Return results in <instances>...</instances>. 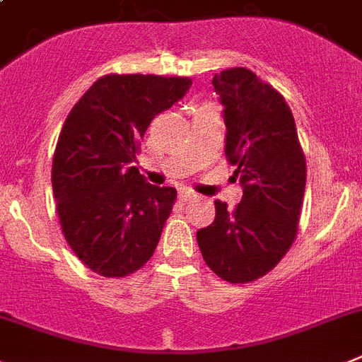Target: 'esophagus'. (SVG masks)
Segmentation results:
<instances>
[{
	"mask_svg": "<svg viewBox=\"0 0 362 362\" xmlns=\"http://www.w3.org/2000/svg\"><path fill=\"white\" fill-rule=\"evenodd\" d=\"M197 195L194 194V192L190 190H179V199L183 201V203H188V201H192V199H195Z\"/></svg>",
	"mask_w": 362,
	"mask_h": 362,
	"instance_id": "obj_1",
	"label": "esophagus"
}]
</instances>
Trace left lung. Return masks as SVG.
I'll return each mask as SVG.
<instances>
[{"label":"left lung","instance_id":"1","mask_svg":"<svg viewBox=\"0 0 362 362\" xmlns=\"http://www.w3.org/2000/svg\"><path fill=\"white\" fill-rule=\"evenodd\" d=\"M211 84L224 105V152L244 194L233 211L215 201V221L197 231V244L217 276L247 284L293 246L307 167L294 116L276 89L246 68L217 73Z\"/></svg>","mask_w":362,"mask_h":362}]
</instances>
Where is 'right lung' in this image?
<instances>
[{
  "instance_id": "obj_1",
  "label": "right lung",
  "mask_w": 362,
  "mask_h": 362,
  "mask_svg": "<svg viewBox=\"0 0 362 362\" xmlns=\"http://www.w3.org/2000/svg\"><path fill=\"white\" fill-rule=\"evenodd\" d=\"M188 77L105 75L73 105L53 154L62 233L93 273L122 278L144 267L175 203L132 163L154 116L187 95Z\"/></svg>"
}]
</instances>
